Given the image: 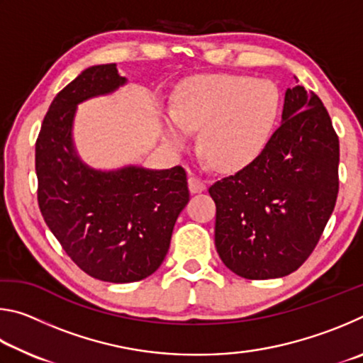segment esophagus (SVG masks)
I'll return each instance as SVG.
<instances>
[{
    "instance_id": "34e87169",
    "label": "esophagus",
    "mask_w": 363,
    "mask_h": 363,
    "mask_svg": "<svg viewBox=\"0 0 363 363\" xmlns=\"http://www.w3.org/2000/svg\"><path fill=\"white\" fill-rule=\"evenodd\" d=\"M187 182H189V190H190V192H192V194L203 192L205 187H206V181L203 179V177H200V176H196V174H192V173H189Z\"/></svg>"
}]
</instances>
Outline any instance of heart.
Here are the masks:
<instances>
[{"label":"heart","instance_id":"heart-1","mask_svg":"<svg viewBox=\"0 0 363 363\" xmlns=\"http://www.w3.org/2000/svg\"><path fill=\"white\" fill-rule=\"evenodd\" d=\"M167 140L184 149L199 131V147L218 169L247 167L259 155L280 113L272 83L240 75H201L182 82L171 101Z\"/></svg>","mask_w":363,"mask_h":363}]
</instances>
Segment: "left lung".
<instances>
[{"label": "left lung", "instance_id": "1", "mask_svg": "<svg viewBox=\"0 0 363 363\" xmlns=\"http://www.w3.org/2000/svg\"><path fill=\"white\" fill-rule=\"evenodd\" d=\"M340 139L322 101L288 88L281 125L262 152L210 186L214 243L233 274L277 279L303 266L320 240L340 190Z\"/></svg>", "mask_w": 363, "mask_h": 363}]
</instances>
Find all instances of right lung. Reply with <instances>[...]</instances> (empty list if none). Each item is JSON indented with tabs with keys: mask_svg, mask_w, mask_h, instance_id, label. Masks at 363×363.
I'll return each mask as SVG.
<instances>
[{
	"mask_svg": "<svg viewBox=\"0 0 363 363\" xmlns=\"http://www.w3.org/2000/svg\"><path fill=\"white\" fill-rule=\"evenodd\" d=\"M125 82L115 64L89 67L54 97L35 144L36 194L45 223L83 272L112 284L155 272L189 201L182 167L102 173L83 164L73 150L77 104Z\"/></svg>",
	"mask_w": 363,
	"mask_h": 363,
	"instance_id": "add662e5",
	"label": "right lung"
}]
</instances>
